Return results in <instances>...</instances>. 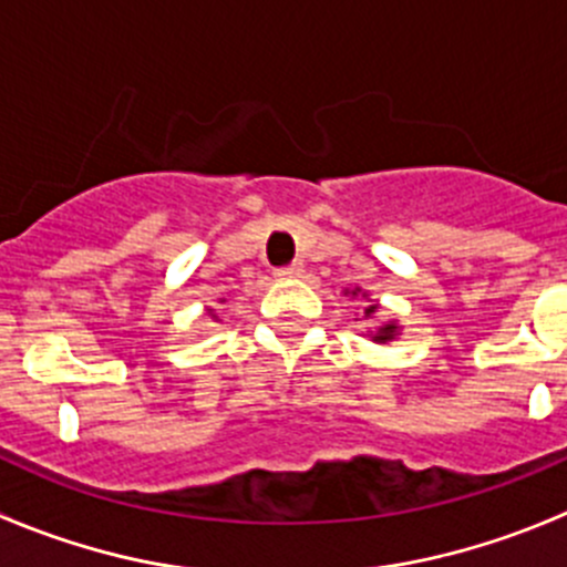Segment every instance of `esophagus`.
Segmentation results:
<instances>
[{"label":"esophagus","mask_w":567,"mask_h":567,"mask_svg":"<svg viewBox=\"0 0 567 567\" xmlns=\"http://www.w3.org/2000/svg\"><path fill=\"white\" fill-rule=\"evenodd\" d=\"M274 277H279V279L301 277V266H299V262H290V266H282V268H277V271H274Z\"/></svg>","instance_id":"obj_1"}]
</instances>
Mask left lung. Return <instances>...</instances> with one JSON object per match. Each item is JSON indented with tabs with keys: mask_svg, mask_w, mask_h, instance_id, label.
<instances>
[{
	"mask_svg": "<svg viewBox=\"0 0 567 567\" xmlns=\"http://www.w3.org/2000/svg\"><path fill=\"white\" fill-rule=\"evenodd\" d=\"M357 293H360V288L351 290V296H357ZM373 312H377V305H368L365 307V318H371ZM395 334H399V327H395V321H388V323H382L377 332H373V340H377V343H388V340H393Z\"/></svg>",
	"mask_w": 567,
	"mask_h": 567,
	"instance_id": "8db88e82",
	"label": "left lung"
}]
</instances>
